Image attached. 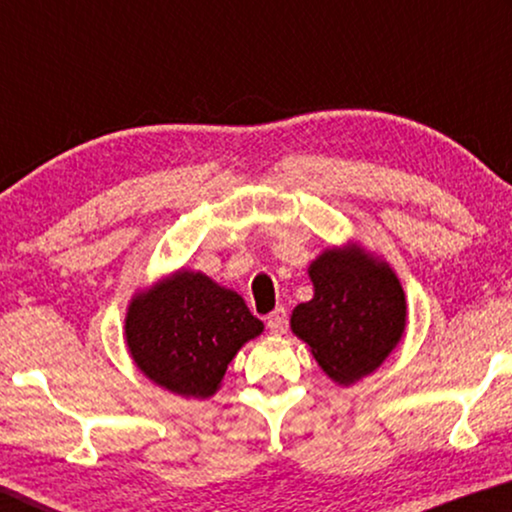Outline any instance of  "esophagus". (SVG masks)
<instances>
[{
	"instance_id": "1",
	"label": "esophagus",
	"mask_w": 512,
	"mask_h": 512,
	"mask_svg": "<svg viewBox=\"0 0 512 512\" xmlns=\"http://www.w3.org/2000/svg\"><path fill=\"white\" fill-rule=\"evenodd\" d=\"M268 328L275 335H284L286 328H289V317H286L284 307H277L275 312L268 314Z\"/></svg>"
}]
</instances>
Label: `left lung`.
Returning <instances> with one entry per match:
<instances>
[{"instance_id":"obj_1","label":"left lung","mask_w":512,"mask_h":512,"mask_svg":"<svg viewBox=\"0 0 512 512\" xmlns=\"http://www.w3.org/2000/svg\"><path fill=\"white\" fill-rule=\"evenodd\" d=\"M314 296L291 312V331L333 382L349 387L375 373L403 340L408 305L401 279L356 242L328 247L307 268Z\"/></svg>"}]
</instances>
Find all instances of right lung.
<instances>
[{
	"instance_id": "1",
	"label": "right lung",
	"mask_w": 512,
	"mask_h": 512,
	"mask_svg": "<svg viewBox=\"0 0 512 512\" xmlns=\"http://www.w3.org/2000/svg\"><path fill=\"white\" fill-rule=\"evenodd\" d=\"M263 328L240 293L179 268L130 298L123 335L139 373L170 394L205 401Z\"/></svg>"
}]
</instances>
